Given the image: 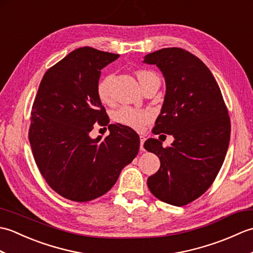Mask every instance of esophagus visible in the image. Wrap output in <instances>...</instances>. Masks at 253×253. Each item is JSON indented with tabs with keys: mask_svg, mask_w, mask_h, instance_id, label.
<instances>
[{
	"mask_svg": "<svg viewBox=\"0 0 253 253\" xmlns=\"http://www.w3.org/2000/svg\"><path fill=\"white\" fill-rule=\"evenodd\" d=\"M144 141H146V137H144L143 135H140V150H141V151H143V150H144V148H143Z\"/></svg>",
	"mask_w": 253,
	"mask_h": 253,
	"instance_id": "34e87169",
	"label": "esophagus"
}]
</instances>
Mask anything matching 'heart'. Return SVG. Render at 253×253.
I'll use <instances>...</instances> for the list:
<instances>
[{"instance_id":"heart-1","label":"heart","mask_w":253,"mask_h":253,"mask_svg":"<svg viewBox=\"0 0 253 253\" xmlns=\"http://www.w3.org/2000/svg\"><path fill=\"white\" fill-rule=\"evenodd\" d=\"M136 74L141 87L144 84H147L151 78L157 77L154 73L148 71V69H139ZM111 82L112 75H105L96 84V95H98V98L102 103L104 104L110 103L111 101ZM112 118L117 124H121L123 126L129 127L131 129L140 131L152 120V114L146 110L136 109V107L131 106H122L120 109L113 112Z\"/></svg>"}]
</instances>
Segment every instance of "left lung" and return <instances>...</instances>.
I'll use <instances>...</instances> for the list:
<instances>
[{
	"mask_svg": "<svg viewBox=\"0 0 253 253\" xmlns=\"http://www.w3.org/2000/svg\"><path fill=\"white\" fill-rule=\"evenodd\" d=\"M143 62L157 65L166 84L152 131L175 138L166 148L154 138L144 142V149L161 162L147 184L159 200L182 207L202 196L222 168L230 138L228 111L212 73L190 52L165 47L146 55Z\"/></svg>",
	"mask_w": 253,
	"mask_h": 253,
	"instance_id": "obj_1",
	"label": "left lung"
}]
</instances>
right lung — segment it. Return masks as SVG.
Segmentation results:
<instances>
[{"instance_id": "right-lung-1", "label": "right lung", "mask_w": 253, "mask_h": 253, "mask_svg": "<svg viewBox=\"0 0 253 253\" xmlns=\"http://www.w3.org/2000/svg\"><path fill=\"white\" fill-rule=\"evenodd\" d=\"M118 54L84 46L46 71L32 104L29 142L42 177L58 195L87 202L114 186L122 169L137 157L139 136L109 124L96 95L101 69ZM110 135L92 139L95 124Z\"/></svg>"}]
</instances>
